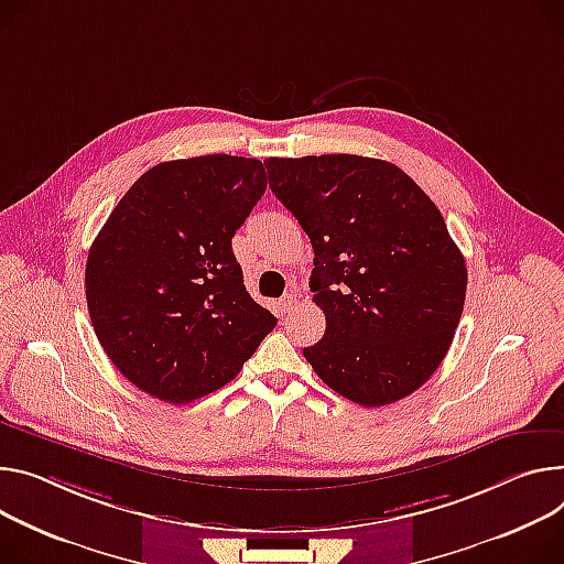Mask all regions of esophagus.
<instances>
[{"label":"esophagus","instance_id":"obj_1","mask_svg":"<svg viewBox=\"0 0 564 564\" xmlns=\"http://www.w3.org/2000/svg\"><path fill=\"white\" fill-rule=\"evenodd\" d=\"M294 308H296V294H285V296L279 301V311H281V315L292 313Z\"/></svg>","mask_w":564,"mask_h":564}]
</instances>
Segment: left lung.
<instances>
[{
    "mask_svg": "<svg viewBox=\"0 0 564 564\" xmlns=\"http://www.w3.org/2000/svg\"><path fill=\"white\" fill-rule=\"evenodd\" d=\"M265 166L315 249L311 290L326 333L303 357L357 404L414 393L443 362L468 288L436 204L373 158H270Z\"/></svg>",
    "mask_w": 564,
    "mask_h": 564,
    "instance_id": "8db88e82",
    "label": "left lung"
}]
</instances>
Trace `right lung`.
I'll return each instance as SVG.
<instances>
[{"instance_id":"add662e5","label":"right lung","mask_w":564,"mask_h":564,"mask_svg":"<svg viewBox=\"0 0 564 564\" xmlns=\"http://www.w3.org/2000/svg\"><path fill=\"white\" fill-rule=\"evenodd\" d=\"M263 162L204 155L145 171L89 247L85 296L112 365L175 404L238 376L276 317L242 283L231 238L265 193Z\"/></svg>"}]
</instances>
